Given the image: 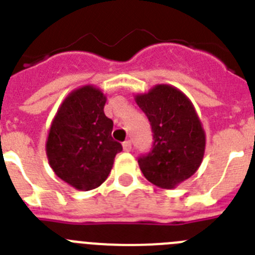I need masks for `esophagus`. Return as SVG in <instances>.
I'll list each match as a JSON object with an SVG mask.
<instances>
[{"label": "esophagus", "mask_w": 255, "mask_h": 255, "mask_svg": "<svg viewBox=\"0 0 255 255\" xmlns=\"http://www.w3.org/2000/svg\"><path fill=\"white\" fill-rule=\"evenodd\" d=\"M123 149L125 150V152H130L131 150V141L130 140H126L123 143Z\"/></svg>", "instance_id": "34e87169"}]
</instances>
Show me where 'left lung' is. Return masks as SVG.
<instances>
[{
	"mask_svg": "<svg viewBox=\"0 0 255 255\" xmlns=\"http://www.w3.org/2000/svg\"><path fill=\"white\" fill-rule=\"evenodd\" d=\"M134 100L148 117L154 139L139 167L153 185L175 189L197 172L206 152V131L194 105L170 84L154 85Z\"/></svg>",
	"mask_w": 255,
	"mask_h": 255,
	"instance_id": "left-lung-1",
	"label": "left lung"
}]
</instances>
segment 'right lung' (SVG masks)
I'll return each mask as SVG.
<instances>
[{"instance_id":"add662e5","label":"right lung","mask_w":255,"mask_h":255,"mask_svg":"<svg viewBox=\"0 0 255 255\" xmlns=\"http://www.w3.org/2000/svg\"><path fill=\"white\" fill-rule=\"evenodd\" d=\"M107 97L100 88L83 85L70 92L58 107L46 141L53 172L76 190L101 186L123 150L112 139L114 123L105 115Z\"/></svg>"}]
</instances>
